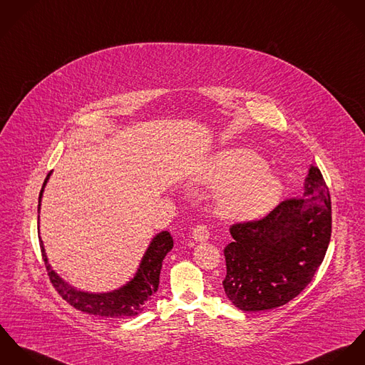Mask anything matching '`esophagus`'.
<instances>
[{"mask_svg":"<svg viewBox=\"0 0 365 365\" xmlns=\"http://www.w3.org/2000/svg\"><path fill=\"white\" fill-rule=\"evenodd\" d=\"M208 238H210V231L207 230L205 225H197L193 230V240L196 242H205L208 241Z\"/></svg>","mask_w":365,"mask_h":365,"instance_id":"1","label":"esophagus"}]
</instances>
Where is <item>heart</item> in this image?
<instances>
[{"label": "heart", "instance_id": "obj_1", "mask_svg": "<svg viewBox=\"0 0 365 365\" xmlns=\"http://www.w3.org/2000/svg\"><path fill=\"white\" fill-rule=\"evenodd\" d=\"M204 183L219 186L214 197L218 217L231 221H255L267 215L282 199L283 185L250 150L220 154L208 166Z\"/></svg>", "mask_w": 365, "mask_h": 365}]
</instances>
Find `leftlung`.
<instances>
[{
	"label": "left lung",
	"mask_w": 365,
	"mask_h": 365,
	"mask_svg": "<svg viewBox=\"0 0 365 365\" xmlns=\"http://www.w3.org/2000/svg\"><path fill=\"white\" fill-rule=\"evenodd\" d=\"M304 197L287 199L262 220L234 224L224 249L228 299L242 311L285 305L312 282L331 235V202L324 176L309 168Z\"/></svg>",
	"instance_id": "obj_1"
}]
</instances>
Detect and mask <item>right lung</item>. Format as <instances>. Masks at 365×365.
I'll return each instance as SVG.
<instances>
[{"label":"right lung","mask_w":365,"mask_h":365,"mask_svg":"<svg viewBox=\"0 0 365 365\" xmlns=\"http://www.w3.org/2000/svg\"><path fill=\"white\" fill-rule=\"evenodd\" d=\"M50 178V173L46 176L39 195V210H41V195L44 186ZM38 210V211H39ZM39 220V215H38ZM41 249L43 260L46 263L48 279L57 292L76 309L86 312L89 315L106 317V318H124L135 317L143 312L147 305V301L154 295L160 285V274L163 269V257L173 247V240L168 231L157 234L145 250L140 267L135 276L120 287L110 292H85L66 283L48 264L44 246L41 242Z\"/></svg>","instance_id":"obj_1"}]
</instances>
